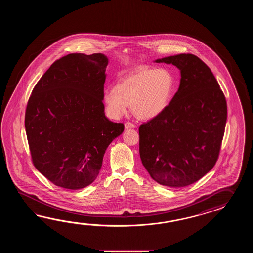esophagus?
<instances>
[{"label": "esophagus", "instance_id": "obj_1", "mask_svg": "<svg viewBox=\"0 0 253 253\" xmlns=\"http://www.w3.org/2000/svg\"><path fill=\"white\" fill-rule=\"evenodd\" d=\"M134 127H135V125L131 123V122H126L125 123V128L126 129L134 128Z\"/></svg>", "mask_w": 253, "mask_h": 253}]
</instances>
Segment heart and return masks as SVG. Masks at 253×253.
I'll return each instance as SVG.
<instances>
[{"label":"heart","mask_w":253,"mask_h":253,"mask_svg":"<svg viewBox=\"0 0 253 253\" xmlns=\"http://www.w3.org/2000/svg\"><path fill=\"white\" fill-rule=\"evenodd\" d=\"M173 77L165 69H142L125 77L116 88L104 92L108 116L119 119L130 106L136 118L152 119L165 111L172 97Z\"/></svg>","instance_id":"1"}]
</instances>
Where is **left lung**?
Masks as SVG:
<instances>
[{
    "mask_svg": "<svg viewBox=\"0 0 253 253\" xmlns=\"http://www.w3.org/2000/svg\"><path fill=\"white\" fill-rule=\"evenodd\" d=\"M155 62L177 67L180 86L163 113L140 126V158L156 182L183 187L216 164L227 120L225 97L210 68L194 54Z\"/></svg>",
    "mask_w": 253,
    "mask_h": 253,
    "instance_id": "left-lung-1",
    "label": "left lung"
}]
</instances>
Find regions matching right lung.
<instances>
[{
    "instance_id": "obj_1",
    "label": "right lung",
    "mask_w": 253,
    "mask_h": 253,
    "mask_svg": "<svg viewBox=\"0 0 253 253\" xmlns=\"http://www.w3.org/2000/svg\"><path fill=\"white\" fill-rule=\"evenodd\" d=\"M104 54H69L41 78L28 101L25 129L33 165L55 185L93 183L108 145L124 125L105 116Z\"/></svg>"
}]
</instances>
